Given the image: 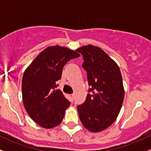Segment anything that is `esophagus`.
<instances>
[{"label":"esophagus","instance_id":"34e87169","mask_svg":"<svg viewBox=\"0 0 151 151\" xmlns=\"http://www.w3.org/2000/svg\"><path fill=\"white\" fill-rule=\"evenodd\" d=\"M74 94H73V93H72V94H71L70 95V99H71V101H74Z\"/></svg>","mask_w":151,"mask_h":151}]
</instances>
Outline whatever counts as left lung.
I'll return each mask as SVG.
<instances>
[{"label": "left lung", "mask_w": 151, "mask_h": 151, "mask_svg": "<svg viewBox=\"0 0 151 151\" xmlns=\"http://www.w3.org/2000/svg\"><path fill=\"white\" fill-rule=\"evenodd\" d=\"M76 51L82 55L89 93L85 101L77 106L83 126L91 132H99L115 121L122 106L124 89L117 64L104 50L91 45Z\"/></svg>", "instance_id": "obj_1"}]
</instances>
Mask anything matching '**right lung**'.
Wrapping results in <instances>:
<instances>
[{"mask_svg": "<svg viewBox=\"0 0 151 151\" xmlns=\"http://www.w3.org/2000/svg\"><path fill=\"white\" fill-rule=\"evenodd\" d=\"M80 55L65 47H48L26 69L22 80V101L31 119L50 129L62 122L70 102L55 89L67 62Z\"/></svg>", "mask_w": 151, "mask_h": 151, "instance_id": "obj_1", "label": "right lung"}]
</instances>
